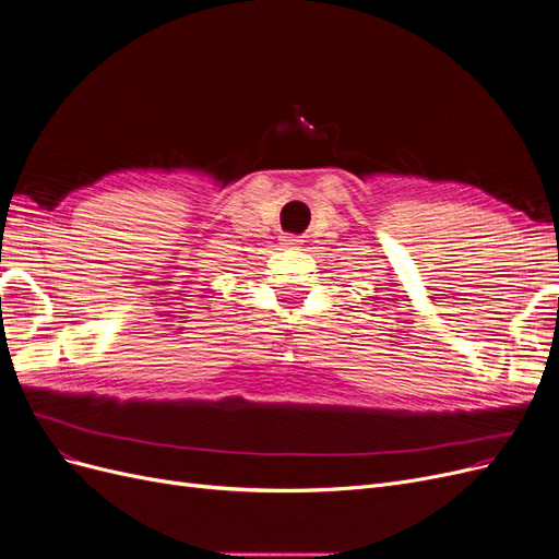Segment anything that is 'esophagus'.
<instances>
[{
	"label": "esophagus",
	"mask_w": 559,
	"mask_h": 559,
	"mask_svg": "<svg viewBox=\"0 0 559 559\" xmlns=\"http://www.w3.org/2000/svg\"><path fill=\"white\" fill-rule=\"evenodd\" d=\"M282 245H284V247H298V245H300V240H298V238H294V235H286V238L282 240Z\"/></svg>",
	"instance_id": "34e87169"
}]
</instances>
